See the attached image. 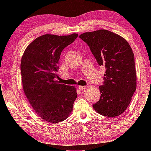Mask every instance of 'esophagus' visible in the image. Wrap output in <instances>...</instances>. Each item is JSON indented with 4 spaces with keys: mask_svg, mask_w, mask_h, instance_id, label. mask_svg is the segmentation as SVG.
<instances>
[{
    "mask_svg": "<svg viewBox=\"0 0 151 151\" xmlns=\"http://www.w3.org/2000/svg\"><path fill=\"white\" fill-rule=\"evenodd\" d=\"M78 87L80 90H83V89H84V88H86V86H78Z\"/></svg>",
    "mask_w": 151,
    "mask_h": 151,
    "instance_id": "esophagus-1",
    "label": "esophagus"
}]
</instances>
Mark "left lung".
<instances>
[{
	"label": "left lung",
	"instance_id": "left-lung-1",
	"mask_svg": "<svg viewBox=\"0 0 151 151\" xmlns=\"http://www.w3.org/2000/svg\"><path fill=\"white\" fill-rule=\"evenodd\" d=\"M84 41L100 66L104 67L100 98L93 107L100 115L113 117L127 109L136 90L135 58L131 47L122 37L108 30L84 33Z\"/></svg>",
	"mask_w": 151,
	"mask_h": 151
}]
</instances>
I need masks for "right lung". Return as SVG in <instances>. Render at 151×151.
I'll use <instances>...</instances> for the list:
<instances>
[{
    "instance_id": "right-lung-1",
    "label": "right lung",
    "mask_w": 151,
    "mask_h": 151,
    "mask_svg": "<svg viewBox=\"0 0 151 151\" xmlns=\"http://www.w3.org/2000/svg\"><path fill=\"white\" fill-rule=\"evenodd\" d=\"M78 36L43 35L31 42L22 55L20 71L24 94L43 120L60 122L73 109L78 96L76 88L55 79L61 52Z\"/></svg>"
}]
</instances>
